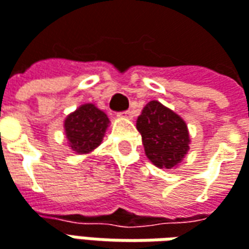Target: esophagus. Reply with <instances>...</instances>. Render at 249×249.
<instances>
[{
	"label": "esophagus",
	"mask_w": 249,
	"mask_h": 249,
	"mask_svg": "<svg viewBox=\"0 0 249 249\" xmlns=\"http://www.w3.org/2000/svg\"><path fill=\"white\" fill-rule=\"evenodd\" d=\"M124 117H128V119H132L133 117V113H132V110H125V112L121 113Z\"/></svg>",
	"instance_id": "obj_1"
}]
</instances>
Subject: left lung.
I'll use <instances>...</instances> for the list:
<instances>
[{
  "label": "left lung",
  "mask_w": 249,
  "mask_h": 249,
  "mask_svg": "<svg viewBox=\"0 0 249 249\" xmlns=\"http://www.w3.org/2000/svg\"><path fill=\"white\" fill-rule=\"evenodd\" d=\"M149 160L160 168H173L189 149V132L177 113L151 101L142 109L136 123Z\"/></svg>",
  "instance_id": "left-lung-1"
}]
</instances>
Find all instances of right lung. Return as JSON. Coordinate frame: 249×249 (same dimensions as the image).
I'll return each mask as SVG.
<instances>
[{
  "label": "right lung",
  "mask_w": 249,
  "mask_h": 249,
  "mask_svg": "<svg viewBox=\"0 0 249 249\" xmlns=\"http://www.w3.org/2000/svg\"><path fill=\"white\" fill-rule=\"evenodd\" d=\"M109 119L93 104L78 107L64 121V130L72 151L88 154L98 147L105 135Z\"/></svg>",
  "instance_id": "obj_1"
}]
</instances>
